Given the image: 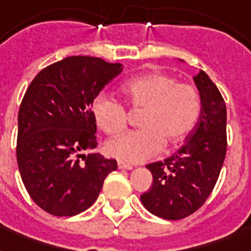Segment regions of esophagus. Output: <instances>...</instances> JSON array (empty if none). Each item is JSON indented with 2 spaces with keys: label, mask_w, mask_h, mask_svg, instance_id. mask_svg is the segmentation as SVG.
Instances as JSON below:
<instances>
[{
  "label": "esophagus",
  "mask_w": 251,
  "mask_h": 251,
  "mask_svg": "<svg viewBox=\"0 0 251 251\" xmlns=\"http://www.w3.org/2000/svg\"><path fill=\"white\" fill-rule=\"evenodd\" d=\"M118 168H120V169H127V171H130V169H133L134 167L131 164L124 163V161H118Z\"/></svg>",
  "instance_id": "34e87169"
}]
</instances>
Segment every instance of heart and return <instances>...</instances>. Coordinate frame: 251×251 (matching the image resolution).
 Masks as SVG:
<instances>
[{"label":"heart","instance_id":"obj_1","mask_svg":"<svg viewBox=\"0 0 251 251\" xmlns=\"http://www.w3.org/2000/svg\"><path fill=\"white\" fill-rule=\"evenodd\" d=\"M126 102L134 110H142L138 126L106 143V152L118 160L141 163L161 150L177 145L194 129L201 113L198 91L161 73L137 76L122 87ZM95 122L108 135H117L126 127L127 113L121 102L99 96L92 105Z\"/></svg>","mask_w":251,"mask_h":251}]
</instances>
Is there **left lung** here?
Wrapping results in <instances>:
<instances>
[{"label":"left lung","instance_id":"8db88e82","mask_svg":"<svg viewBox=\"0 0 251 251\" xmlns=\"http://www.w3.org/2000/svg\"><path fill=\"white\" fill-rule=\"evenodd\" d=\"M194 83L202 105L197 125L177 152L146 165L153 181L141 201L151 214L167 220L186 218L203 206L226 159V101L203 70L194 76Z\"/></svg>","mask_w":251,"mask_h":251}]
</instances>
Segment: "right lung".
Segmentation results:
<instances>
[{
  "instance_id": "right-lung-1",
  "label": "right lung",
  "mask_w": 251,
  "mask_h": 251,
  "mask_svg": "<svg viewBox=\"0 0 251 251\" xmlns=\"http://www.w3.org/2000/svg\"><path fill=\"white\" fill-rule=\"evenodd\" d=\"M121 72V64L99 57H66L43 69L25 91L18 113V168L29 197L48 214L86 211L117 169L114 159L82 152L98 146L94 100Z\"/></svg>"
}]
</instances>
